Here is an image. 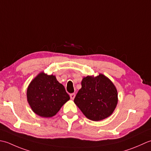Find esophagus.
<instances>
[{
    "label": "esophagus",
    "instance_id": "esophagus-1",
    "mask_svg": "<svg viewBox=\"0 0 151 151\" xmlns=\"http://www.w3.org/2000/svg\"><path fill=\"white\" fill-rule=\"evenodd\" d=\"M70 98H71V100H73L76 96V94H75V93H72L70 94Z\"/></svg>",
    "mask_w": 151,
    "mask_h": 151
}]
</instances>
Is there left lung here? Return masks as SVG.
Listing matches in <instances>:
<instances>
[{"mask_svg":"<svg viewBox=\"0 0 151 151\" xmlns=\"http://www.w3.org/2000/svg\"><path fill=\"white\" fill-rule=\"evenodd\" d=\"M73 101L87 119L101 121L115 111L118 103L117 90L113 83L102 73L88 76L83 78L81 88Z\"/></svg>","mask_w":151,"mask_h":151,"instance_id":"8db88e82","label":"left lung"}]
</instances>
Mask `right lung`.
<instances>
[{"label":"right lung","instance_id":"obj_1","mask_svg":"<svg viewBox=\"0 0 151 151\" xmlns=\"http://www.w3.org/2000/svg\"><path fill=\"white\" fill-rule=\"evenodd\" d=\"M27 98L30 108L37 115L51 118L70 100V96L56 76L41 72L29 85Z\"/></svg>","mask_w":151,"mask_h":151}]
</instances>
